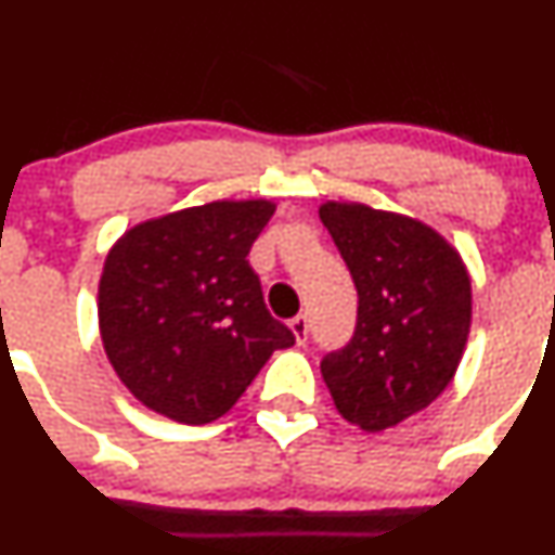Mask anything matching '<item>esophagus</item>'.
I'll list each match as a JSON object with an SVG mask.
<instances>
[{
  "label": "esophagus",
  "instance_id": "esophagus-1",
  "mask_svg": "<svg viewBox=\"0 0 555 555\" xmlns=\"http://www.w3.org/2000/svg\"><path fill=\"white\" fill-rule=\"evenodd\" d=\"M289 330H293V335L298 344H306V340H309V317H306V313L293 317L289 319Z\"/></svg>",
  "mask_w": 555,
  "mask_h": 555
}]
</instances>
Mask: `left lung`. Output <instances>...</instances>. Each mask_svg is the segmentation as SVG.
<instances>
[{"label":"left lung","instance_id":"8db88e82","mask_svg":"<svg viewBox=\"0 0 555 555\" xmlns=\"http://www.w3.org/2000/svg\"><path fill=\"white\" fill-rule=\"evenodd\" d=\"M319 220L360 298L354 335L319 367L340 416L382 433L451 384L473 317L467 268L440 233L411 217L327 201Z\"/></svg>","mask_w":555,"mask_h":555}]
</instances>
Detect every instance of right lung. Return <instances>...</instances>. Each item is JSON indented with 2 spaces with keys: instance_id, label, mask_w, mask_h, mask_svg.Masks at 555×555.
Segmentation results:
<instances>
[{
  "instance_id": "right-lung-1",
  "label": "right lung",
  "mask_w": 555,
  "mask_h": 555,
  "mask_svg": "<svg viewBox=\"0 0 555 555\" xmlns=\"http://www.w3.org/2000/svg\"><path fill=\"white\" fill-rule=\"evenodd\" d=\"M271 201H215L147 220L109 249L99 330L120 382L150 411L209 424L295 335L273 319L251 271Z\"/></svg>"
}]
</instances>
